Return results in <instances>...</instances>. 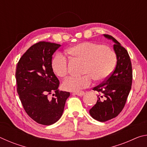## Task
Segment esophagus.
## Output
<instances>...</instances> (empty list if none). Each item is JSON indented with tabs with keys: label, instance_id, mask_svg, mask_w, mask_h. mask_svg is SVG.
Instances as JSON below:
<instances>
[{
	"label": "esophagus",
	"instance_id": "1",
	"mask_svg": "<svg viewBox=\"0 0 147 147\" xmlns=\"http://www.w3.org/2000/svg\"><path fill=\"white\" fill-rule=\"evenodd\" d=\"M74 94H76L78 96H83L85 93L84 91H81V92H76V93H74Z\"/></svg>",
	"mask_w": 147,
	"mask_h": 147
}]
</instances>
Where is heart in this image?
Listing matches in <instances>:
<instances>
[{
    "label": "heart",
    "instance_id": "obj_1",
    "mask_svg": "<svg viewBox=\"0 0 147 147\" xmlns=\"http://www.w3.org/2000/svg\"><path fill=\"white\" fill-rule=\"evenodd\" d=\"M67 53L76 61L84 62L82 76H69L63 81L65 90L78 92L91 84L92 79L102 82L112 73L117 63V55L112 50L102 44L83 42L69 48ZM53 69L60 78L69 73V61L62 54H58L53 61Z\"/></svg>",
    "mask_w": 147,
    "mask_h": 147
}]
</instances>
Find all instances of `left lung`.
<instances>
[{"label": "left lung", "instance_id": "8db88e82", "mask_svg": "<svg viewBox=\"0 0 147 147\" xmlns=\"http://www.w3.org/2000/svg\"><path fill=\"white\" fill-rule=\"evenodd\" d=\"M104 36L115 43L113 49L117 55V65L111 75L93 89L98 92V100L89 113L94 119L100 122L115 118L121 112L132 83V68L127 51L111 36L104 34Z\"/></svg>", "mask_w": 147, "mask_h": 147}]
</instances>
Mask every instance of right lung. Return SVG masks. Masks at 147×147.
I'll list each match as a JSON object with an SVG mask.
<instances>
[{
  "label": "right lung",
  "mask_w": 147,
  "mask_h": 147,
  "mask_svg": "<svg viewBox=\"0 0 147 147\" xmlns=\"http://www.w3.org/2000/svg\"><path fill=\"white\" fill-rule=\"evenodd\" d=\"M60 46L46 41L34 44L17 65V90L22 105L30 117L43 125L60 119L70 96L69 92L59 91V80L52 67L53 55Z\"/></svg>",
  "instance_id": "obj_1"
}]
</instances>
